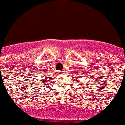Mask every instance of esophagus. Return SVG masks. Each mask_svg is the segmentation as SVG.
<instances>
[{
	"instance_id": "1",
	"label": "esophagus",
	"mask_w": 125,
	"mask_h": 125,
	"mask_svg": "<svg viewBox=\"0 0 125 125\" xmlns=\"http://www.w3.org/2000/svg\"><path fill=\"white\" fill-rule=\"evenodd\" d=\"M59 72L60 74H62V72Z\"/></svg>"
}]
</instances>
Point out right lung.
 <instances>
[{
	"mask_svg": "<svg viewBox=\"0 0 125 125\" xmlns=\"http://www.w3.org/2000/svg\"><path fill=\"white\" fill-rule=\"evenodd\" d=\"M42 76V83H41L40 82H41V81H40V82H39V83H37V85L38 86H44V85H45V83H46V81H47V80L46 79H49L48 78H49L50 77V76H48V75H46V74H42L41 75Z\"/></svg>",
	"mask_w": 125,
	"mask_h": 125,
	"instance_id": "1",
	"label": "right lung"
}]
</instances>
